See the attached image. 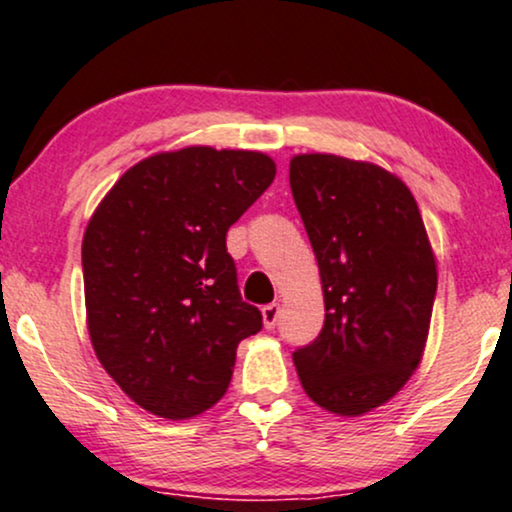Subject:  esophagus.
<instances>
[{
  "label": "esophagus",
  "instance_id": "obj_1",
  "mask_svg": "<svg viewBox=\"0 0 512 512\" xmlns=\"http://www.w3.org/2000/svg\"><path fill=\"white\" fill-rule=\"evenodd\" d=\"M263 314V326H266L268 330H273L275 326H278V318H280V304H266L261 309Z\"/></svg>",
  "mask_w": 512,
  "mask_h": 512
}]
</instances>
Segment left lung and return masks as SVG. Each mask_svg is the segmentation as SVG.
<instances>
[{"mask_svg":"<svg viewBox=\"0 0 512 512\" xmlns=\"http://www.w3.org/2000/svg\"><path fill=\"white\" fill-rule=\"evenodd\" d=\"M290 186L321 270L326 321L292 354L316 405L357 417L393 398L422 359L436 261L398 177L338 155H297Z\"/></svg>","mask_w":512,"mask_h":512,"instance_id":"obj_1","label":"left lung"}]
</instances>
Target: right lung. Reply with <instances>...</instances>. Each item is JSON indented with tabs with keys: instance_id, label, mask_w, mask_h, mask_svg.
Segmentation results:
<instances>
[{
	"instance_id": "1",
	"label": "right lung",
	"mask_w": 512,
	"mask_h": 512,
	"mask_svg": "<svg viewBox=\"0 0 512 512\" xmlns=\"http://www.w3.org/2000/svg\"><path fill=\"white\" fill-rule=\"evenodd\" d=\"M254 150L194 146L122 174L83 234L88 333L143 410L186 419L230 386L237 345L263 328L239 294L227 230L273 184Z\"/></svg>"
}]
</instances>
